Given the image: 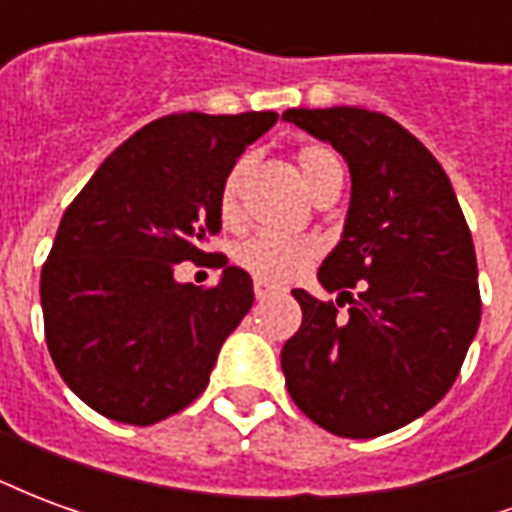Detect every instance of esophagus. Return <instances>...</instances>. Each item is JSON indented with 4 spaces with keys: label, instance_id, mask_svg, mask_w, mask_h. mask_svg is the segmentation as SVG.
Returning a JSON list of instances; mask_svg holds the SVG:
<instances>
[{
    "label": "esophagus",
    "instance_id": "esophagus-1",
    "mask_svg": "<svg viewBox=\"0 0 512 512\" xmlns=\"http://www.w3.org/2000/svg\"><path fill=\"white\" fill-rule=\"evenodd\" d=\"M277 293H282V288H279V285L268 282V279H255V296H257V299H268V296H277Z\"/></svg>",
    "mask_w": 512,
    "mask_h": 512
}]
</instances>
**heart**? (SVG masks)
<instances>
[{"instance_id":"heart-1","label":"heart","mask_w":512,"mask_h":512,"mask_svg":"<svg viewBox=\"0 0 512 512\" xmlns=\"http://www.w3.org/2000/svg\"><path fill=\"white\" fill-rule=\"evenodd\" d=\"M299 172L304 186L315 197V191L321 189L326 178H332L334 172H343V164L332 147L326 145H307L301 147ZM252 167V158L244 156L235 161L230 172L224 175L222 189H219V213L224 224H238L241 219V191H244L246 172ZM321 255V246L310 238H285V235H252L249 241L238 246L235 260L252 271L255 277L268 279V282H288L299 277L304 268H310L315 257Z\"/></svg>"}]
</instances>
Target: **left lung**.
<instances>
[{"instance_id":"obj_1","label":"left lung","mask_w":512,"mask_h":512,"mask_svg":"<svg viewBox=\"0 0 512 512\" xmlns=\"http://www.w3.org/2000/svg\"><path fill=\"white\" fill-rule=\"evenodd\" d=\"M288 120L345 158L351 205L318 282L296 288L299 332L282 348L293 403L329 433L373 439L450 392L480 326L472 233L447 172L417 136L356 106L288 109ZM357 296H350V288Z\"/></svg>"}]
</instances>
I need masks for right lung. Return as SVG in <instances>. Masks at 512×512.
<instances>
[{"label":"right lung","instance_id":"1","mask_svg":"<svg viewBox=\"0 0 512 512\" xmlns=\"http://www.w3.org/2000/svg\"><path fill=\"white\" fill-rule=\"evenodd\" d=\"M277 112H180L106 158L62 213L40 271L46 343L73 395L117 422L153 425L200 397L222 343L255 301L244 268L202 290L175 279L211 257L219 189Z\"/></svg>","mask_w":512,"mask_h":512}]
</instances>
